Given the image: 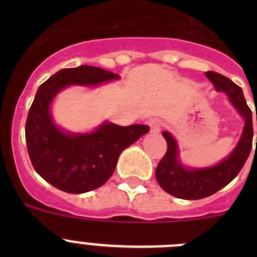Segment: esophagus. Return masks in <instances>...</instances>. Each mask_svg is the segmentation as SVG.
Segmentation results:
<instances>
[{
  "mask_svg": "<svg viewBox=\"0 0 257 257\" xmlns=\"http://www.w3.org/2000/svg\"><path fill=\"white\" fill-rule=\"evenodd\" d=\"M149 126H151V130L153 133H160L161 131V121H158V119H152L149 122Z\"/></svg>",
  "mask_w": 257,
  "mask_h": 257,
  "instance_id": "1",
  "label": "esophagus"
}]
</instances>
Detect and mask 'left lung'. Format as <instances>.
Listing matches in <instances>:
<instances>
[{"label": "left lung", "mask_w": 257, "mask_h": 257, "mask_svg": "<svg viewBox=\"0 0 257 257\" xmlns=\"http://www.w3.org/2000/svg\"><path fill=\"white\" fill-rule=\"evenodd\" d=\"M206 76L215 85L217 91H224L228 95L233 105L243 115L246 123L242 138L233 153L219 165L201 170H189L183 167L178 160L176 142L169 133H162L167 142V151L157 166L156 178L165 192L178 198L202 199L212 196L213 193L228 185L239 174L252 148V112L247 105L242 88L228 77L212 70H208Z\"/></svg>", "instance_id": "left-lung-1"}]
</instances>
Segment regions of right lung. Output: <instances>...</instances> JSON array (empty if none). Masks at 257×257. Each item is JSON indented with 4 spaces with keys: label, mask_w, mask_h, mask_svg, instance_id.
Here are the masks:
<instances>
[{
    "label": "right lung",
    "mask_w": 257,
    "mask_h": 257,
    "mask_svg": "<svg viewBox=\"0 0 257 257\" xmlns=\"http://www.w3.org/2000/svg\"><path fill=\"white\" fill-rule=\"evenodd\" d=\"M118 78L113 72L81 65L59 70L38 87L26 122L27 149L37 174L58 189L79 194L104 185L121 152L149 131L145 124L104 123L87 135H69L52 122L50 103L63 87Z\"/></svg>",
    "instance_id": "add662e5"
}]
</instances>
